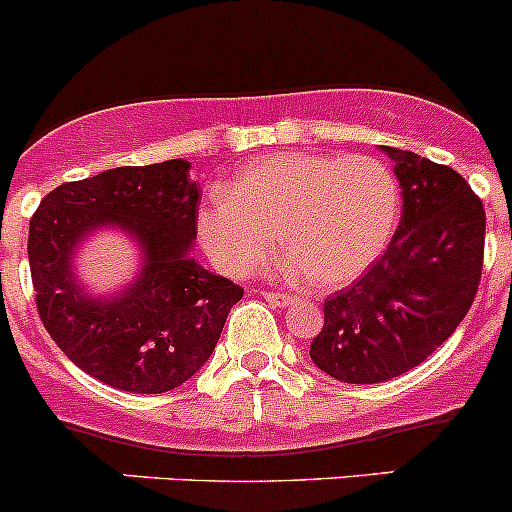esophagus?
I'll use <instances>...</instances> for the list:
<instances>
[{
  "label": "esophagus",
  "mask_w": 512,
  "mask_h": 512,
  "mask_svg": "<svg viewBox=\"0 0 512 512\" xmlns=\"http://www.w3.org/2000/svg\"><path fill=\"white\" fill-rule=\"evenodd\" d=\"M265 300L275 307H287L292 305V297L285 295V292H265Z\"/></svg>",
  "instance_id": "34e87169"
}]
</instances>
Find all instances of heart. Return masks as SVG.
I'll return each instance as SVG.
<instances>
[{"label": "heart", "instance_id": "heart-1", "mask_svg": "<svg viewBox=\"0 0 512 512\" xmlns=\"http://www.w3.org/2000/svg\"><path fill=\"white\" fill-rule=\"evenodd\" d=\"M400 212L393 172L372 157L285 152L252 160L197 210V240L217 270L242 277L287 252V277L322 290L360 280L388 250Z\"/></svg>", "mask_w": 512, "mask_h": 512}]
</instances>
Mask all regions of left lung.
I'll return each mask as SVG.
<instances>
[{
	"mask_svg": "<svg viewBox=\"0 0 512 512\" xmlns=\"http://www.w3.org/2000/svg\"><path fill=\"white\" fill-rule=\"evenodd\" d=\"M400 182L403 217L360 280L325 300L310 357L340 382L372 385L413 370L468 315L483 272L485 210L455 170L380 147Z\"/></svg>",
	"mask_w": 512,
	"mask_h": 512,
	"instance_id": "obj_1",
	"label": "left lung"
}]
</instances>
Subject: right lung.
Returning a JSON list of instances; mask_svg holds the SVG:
<instances>
[{
	"label": "right lung",
	"mask_w": 512,
	"mask_h": 512,
	"mask_svg": "<svg viewBox=\"0 0 512 512\" xmlns=\"http://www.w3.org/2000/svg\"><path fill=\"white\" fill-rule=\"evenodd\" d=\"M202 190L190 162L114 167L49 192L29 222L37 310L59 350L124 393L180 388L215 350L242 287L192 257ZM102 229L136 242V277L109 296L88 290L76 252Z\"/></svg>",
	"instance_id": "right-lung-1"
}]
</instances>
